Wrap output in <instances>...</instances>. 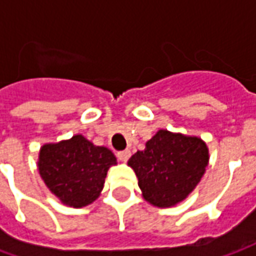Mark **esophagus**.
I'll use <instances>...</instances> for the list:
<instances>
[{
    "instance_id": "1",
    "label": "esophagus",
    "mask_w": 256,
    "mask_h": 256,
    "mask_svg": "<svg viewBox=\"0 0 256 256\" xmlns=\"http://www.w3.org/2000/svg\"><path fill=\"white\" fill-rule=\"evenodd\" d=\"M118 156V159L120 162H128V158L132 156V152L128 150H119L116 154Z\"/></svg>"
}]
</instances>
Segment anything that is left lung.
<instances>
[{"label": "left lung", "instance_id": "8db88e82", "mask_svg": "<svg viewBox=\"0 0 256 256\" xmlns=\"http://www.w3.org/2000/svg\"><path fill=\"white\" fill-rule=\"evenodd\" d=\"M208 163V150L198 137L159 130L128 159L146 202L172 207L196 188Z\"/></svg>", "mask_w": 256, "mask_h": 256}]
</instances>
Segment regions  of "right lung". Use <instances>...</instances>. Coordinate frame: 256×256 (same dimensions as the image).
<instances>
[{"label":"right lung","mask_w":256,"mask_h":256,"mask_svg":"<svg viewBox=\"0 0 256 256\" xmlns=\"http://www.w3.org/2000/svg\"><path fill=\"white\" fill-rule=\"evenodd\" d=\"M116 158L106 146H96L84 136L44 145L38 170L44 182L64 204L80 208L93 203L104 186L106 172Z\"/></svg>","instance_id":"add662e5"}]
</instances>
